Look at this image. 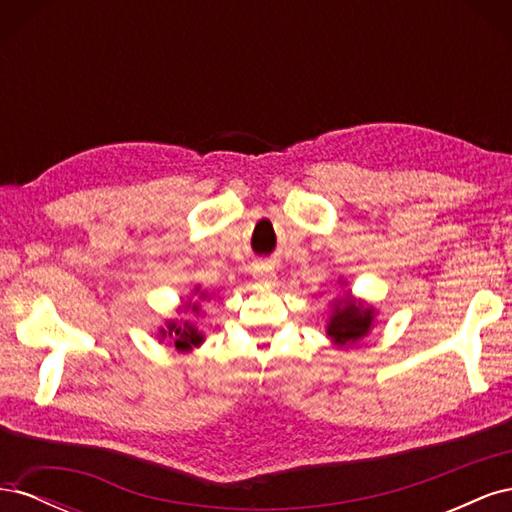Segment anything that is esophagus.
I'll return each instance as SVG.
<instances>
[{
    "mask_svg": "<svg viewBox=\"0 0 512 512\" xmlns=\"http://www.w3.org/2000/svg\"><path fill=\"white\" fill-rule=\"evenodd\" d=\"M254 280L258 284H267V286L275 284V271H273V267L267 265V262H260V265L254 267Z\"/></svg>",
    "mask_w": 512,
    "mask_h": 512,
    "instance_id": "1",
    "label": "esophagus"
}]
</instances>
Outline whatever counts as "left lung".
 Segmentation results:
<instances>
[{
  "mask_svg": "<svg viewBox=\"0 0 512 512\" xmlns=\"http://www.w3.org/2000/svg\"><path fill=\"white\" fill-rule=\"evenodd\" d=\"M371 327V309L356 307L348 301H337L329 322V337L339 346H350L356 339L367 335Z\"/></svg>",
  "mask_w": 512,
  "mask_h": 512,
  "instance_id": "1",
  "label": "left lung"
}]
</instances>
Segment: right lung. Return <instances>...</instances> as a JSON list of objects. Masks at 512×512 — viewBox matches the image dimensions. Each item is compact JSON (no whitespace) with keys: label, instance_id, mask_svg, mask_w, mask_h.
<instances>
[{"label":"right lung","instance_id":"1","mask_svg":"<svg viewBox=\"0 0 512 512\" xmlns=\"http://www.w3.org/2000/svg\"><path fill=\"white\" fill-rule=\"evenodd\" d=\"M166 335V331H164ZM168 337L175 339V346L179 350H188L192 346H198L200 342H203V335H200L194 327H190L188 322L183 324V327H177V324H170L168 327Z\"/></svg>","mask_w":512,"mask_h":512}]
</instances>
